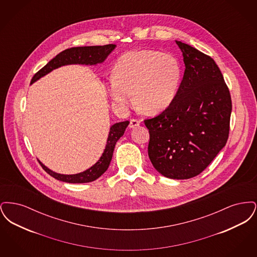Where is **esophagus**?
<instances>
[{
    "mask_svg": "<svg viewBox=\"0 0 257 257\" xmlns=\"http://www.w3.org/2000/svg\"><path fill=\"white\" fill-rule=\"evenodd\" d=\"M140 125V120H138V119H131L130 120V124H129V127L130 128H136V127H138Z\"/></svg>",
    "mask_w": 257,
    "mask_h": 257,
    "instance_id": "esophagus-1",
    "label": "esophagus"
}]
</instances>
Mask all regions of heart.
Returning <instances> with one entry per match:
<instances>
[{
	"mask_svg": "<svg viewBox=\"0 0 257 257\" xmlns=\"http://www.w3.org/2000/svg\"><path fill=\"white\" fill-rule=\"evenodd\" d=\"M183 76L179 60L155 50L132 51L116 61L114 73L106 77L110 99L120 107L135 101L147 114L167 110L178 93Z\"/></svg>",
	"mask_w": 257,
	"mask_h": 257,
	"instance_id": "heart-1",
	"label": "heart"
}]
</instances>
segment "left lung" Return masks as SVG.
Returning <instances> with one entry per match:
<instances>
[{
    "label": "left lung",
    "instance_id": "8db88e82",
    "mask_svg": "<svg viewBox=\"0 0 257 257\" xmlns=\"http://www.w3.org/2000/svg\"><path fill=\"white\" fill-rule=\"evenodd\" d=\"M176 44L186 67L178 93L167 110L145 124L155 170L171 179H189L204 171L225 146L232 103L215 61L181 41Z\"/></svg>",
    "mask_w": 257,
    "mask_h": 257
}]
</instances>
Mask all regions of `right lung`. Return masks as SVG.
I'll return each instance as SVG.
<instances>
[{"label":"right lung","instance_id":"obj_1","mask_svg":"<svg viewBox=\"0 0 257 257\" xmlns=\"http://www.w3.org/2000/svg\"><path fill=\"white\" fill-rule=\"evenodd\" d=\"M115 48L114 44H108L104 46H84V47H73L69 49L64 50L58 54L53 60L42 67L38 72L35 74L32 79L31 84L35 83L41 77L45 76L52 70L59 68L62 65L68 64H86V65H96L101 63L107 59V57L111 53V51ZM129 121H123L113 124L110 128V133L107 140V145L104 149V152L97 162L87 169L86 171L77 173V174H61L49 170L46 166H44L40 161L42 169L46 171L54 178L66 182V183H87L92 182L99 178L105 171L108 170L110 166V160L112 158L113 149L116 142L122 137L126 127L128 126Z\"/></svg>","mask_w":257,"mask_h":257}]
</instances>
